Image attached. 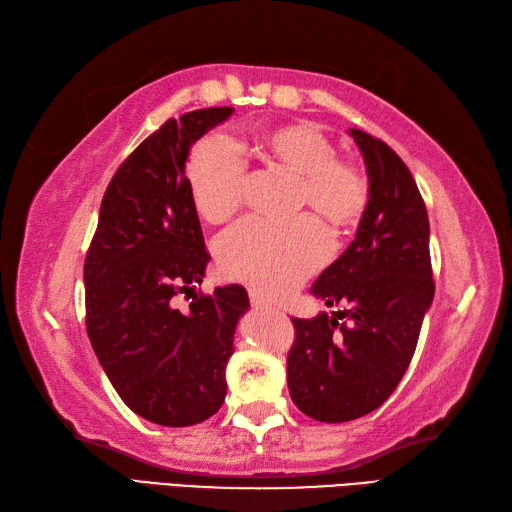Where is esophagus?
<instances>
[{
    "label": "esophagus",
    "mask_w": 512,
    "mask_h": 512,
    "mask_svg": "<svg viewBox=\"0 0 512 512\" xmlns=\"http://www.w3.org/2000/svg\"><path fill=\"white\" fill-rule=\"evenodd\" d=\"M249 302H252V306L256 308V310H269L271 308V304L267 302V299H263V297H260L258 293H249Z\"/></svg>",
    "instance_id": "esophagus-1"
}]
</instances>
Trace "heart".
<instances>
[{"label":"heart","instance_id":"b5f03b06","mask_svg":"<svg viewBox=\"0 0 512 512\" xmlns=\"http://www.w3.org/2000/svg\"><path fill=\"white\" fill-rule=\"evenodd\" d=\"M256 149L269 165L297 176L295 206L313 210L334 234L354 230L363 219L369 206L365 171L336 156L332 141L317 128L302 121L278 123L258 136ZM186 182L197 213L223 223L243 206L245 160L228 139L206 136L186 162ZM318 220L302 215L280 226L256 219L241 223L219 241L223 273L263 295H289L330 254L328 232Z\"/></svg>","mask_w":512,"mask_h":512}]
</instances>
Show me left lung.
I'll list each match as a JSON object with an SVG mask.
<instances>
[{
	"label": "left lung",
	"mask_w": 512,
	"mask_h": 512,
	"mask_svg": "<svg viewBox=\"0 0 512 512\" xmlns=\"http://www.w3.org/2000/svg\"><path fill=\"white\" fill-rule=\"evenodd\" d=\"M350 134L367 165L369 206L352 245L310 289L345 308L334 317L293 319L286 358L291 400L326 423L358 419L389 400L434 297L430 221L413 173L376 136L356 128Z\"/></svg>",
	"instance_id": "1"
}]
</instances>
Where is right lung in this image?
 <instances>
[{
    "label": "right lung",
    "mask_w": 512,
    "mask_h": 512,
    "mask_svg": "<svg viewBox=\"0 0 512 512\" xmlns=\"http://www.w3.org/2000/svg\"><path fill=\"white\" fill-rule=\"evenodd\" d=\"M230 115V106L193 110L149 134L112 176L84 260L99 365L126 406L158 426H193L221 408L234 330L249 308L241 284L177 308L210 260L184 165L199 136Z\"/></svg>",
    "instance_id": "right-lung-1"
}]
</instances>
